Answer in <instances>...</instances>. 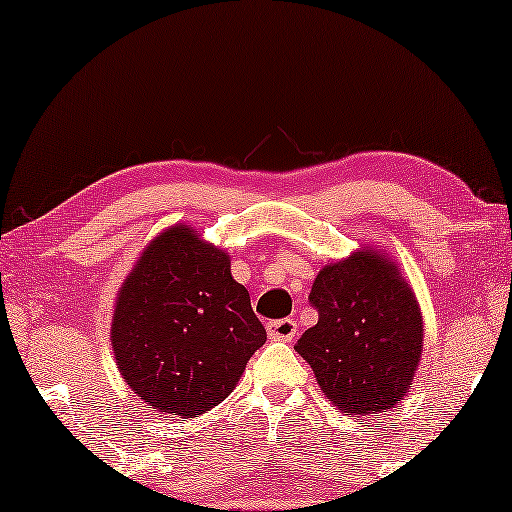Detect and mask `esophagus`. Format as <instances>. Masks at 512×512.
<instances>
[{
	"mask_svg": "<svg viewBox=\"0 0 512 512\" xmlns=\"http://www.w3.org/2000/svg\"><path fill=\"white\" fill-rule=\"evenodd\" d=\"M267 335H270L272 340L290 342L297 335V322L290 320V317H286V320H274L267 324Z\"/></svg>",
	"mask_w": 512,
	"mask_h": 512,
	"instance_id": "1",
	"label": "esophagus"
}]
</instances>
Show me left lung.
I'll return each instance as SVG.
<instances>
[{
	"label": "left lung",
	"mask_w": 512,
	"mask_h": 512,
	"mask_svg": "<svg viewBox=\"0 0 512 512\" xmlns=\"http://www.w3.org/2000/svg\"><path fill=\"white\" fill-rule=\"evenodd\" d=\"M308 299L320 320L295 349L331 404L349 415L395 408L413 385L424 338L420 304L397 263L358 249L324 265Z\"/></svg>",
	"instance_id": "8db88e82"
}]
</instances>
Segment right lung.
<instances>
[{
	"instance_id": "1",
	"label": "right lung",
	"mask_w": 512,
	"mask_h": 512,
	"mask_svg": "<svg viewBox=\"0 0 512 512\" xmlns=\"http://www.w3.org/2000/svg\"><path fill=\"white\" fill-rule=\"evenodd\" d=\"M267 340L229 254L188 224L142 251L117 292L111 345L129 388L161 413L188 420L231 395Z\"/></svg>"
}]
</instances>
